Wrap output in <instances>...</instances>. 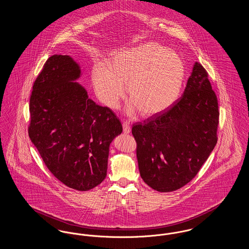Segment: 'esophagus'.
<instances>
[{
    "instance_id": "34e87169",
    "label": "esophagus",
    "mask_w": 249,
    "mask_h": 249,
    "mask_svg": "<svg viewBox=\"0 0 249 249\" xmlns=\"http://www.w3.org/2000/svg\"><path fill=\"white\" fill-rule=\"evenodd\" d=\"M122 127H123V132H124V133H126V134H127V133H130V126L128 122H124V123L122 124Z\"/></svg>"
}]
</instances>
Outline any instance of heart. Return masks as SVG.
<instances>
[{
    "label": "heart",
    "instance_id": "1",
    "mask_svg": "<svg viewBox=\"0 0 249 249\" xmlns=\"http://www.w3.org/2000/svg\"><path fill=\"white\" fill-rule=\"evenodd\" d=\"M184 80L182 59L156 42L120 50L113 55L108 68L98 64L91 71L95 94L104 106L117 109L128 87L131 103L126 113L132 116L139 111L143 118H152L172 107Z\"/></svg>",
    "mask_w": 249,
    "mask_h": 249
}]
</instances>
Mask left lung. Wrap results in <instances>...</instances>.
I'll use <instances>...</instances> for the list:
<instances>
[{
    "mask_svg": "<svg viewBox=\"0 0 249 249\" xmlns=\"http://www.w3.org/2000/svg\"><path fill=\"white\" fill-rule=\"evenodd\" d=\"M218 105L207 72L193 65L185 91L167 112L132 126L140 176L160 192L190 182L217 141Z\"/></svg>",
    "mask_w": 249,
    "mask_h": 249,
    "instance_id": "obj_1",
    "label": "left lung"
}]
</instances>
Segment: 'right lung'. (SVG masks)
Returning a JSON list of instances; mask_svg holds the SVG:
<instances>
[{"label":"right lung","instance_id":"obj_1","mask_svg":"<svg viewBox=\"0 0 249 249\" xmlns=\"http://www.w3.org/2000/svg\"><path fill=\"white\" fill-rule=\"evenodd\" d=\"M82 71L68 55H53L37 76L30 99L29 136L53 176L86 191L107 177L109 146L122 125L96 105L77 80Z\"/></svg>","mask_w":249,"mask_h":249}]
</instances>
